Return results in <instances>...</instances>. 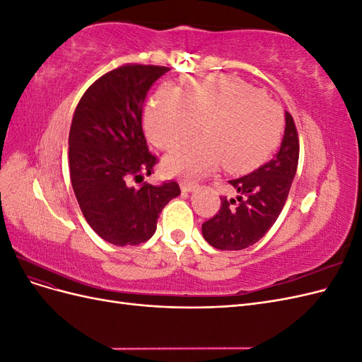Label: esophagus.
<instances>
[{
  "label": "esophagus",
  "mask_w": 362,
  "mask_h": 362,
  "mask_svg": "<svg viewBox=\"0 0 362 362\" xmlns=\"http://www.w3.org/2000/svg\"><path fill=\"white\" fill-rule=\"evenodd\" d=\"M196 189H198V182L189 181V180L181 181V190H182V192H193V190H196Z\"/></svg>",
  "instance_id": "esophagus-1"
}]
</instances>
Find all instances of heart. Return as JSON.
<instances>
[{
  "label": "heart",
  "mask_w": 362,
  "mask_h": 362,
  "mask_svg": "<svg viewBox=\"0 0 362 362\" xmlns=\"http://www.w3.org/2000/svg\"><path fill=\"white\" fill-rule=\"evenodd\" d=\"M201 122L205 137L168 156L169 172L201 175L221 161L228 172L255 168L279 144L284 115L275 101L231 75L190 78L182 92L163 86L146 110L148 134L161 149L192 139Z\"/></svg>",
  "instance_id": "b5f03b06"
}]
</instances>
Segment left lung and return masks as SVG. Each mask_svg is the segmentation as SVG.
Instances as JSON below:
<instances>
[{"mask_svg":"<svg viewBox=\"0 0 362 362\" xmlns=\"http://www.w3.org/2000/svg\"><path fill=\"white\" fill-rule=\"evenodd\" d=\"M299 161V136L286 113V131L278 154L252 173L229 180L237 198L221 196L218 211L202 223V235L213 247L240 250L255 245L276 222L288 198Z\"/></svg>","mask_w":362,"mask_h":362,"instance_id":"obj_1","label":"left lung"}]
</instances>
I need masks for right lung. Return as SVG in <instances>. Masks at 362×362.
<instances>
[{
    "label": "right lung",
    "mask_w": 362,
    "mask_h": 362,
    "mask_svg": "<svg viewBox=\"0 0 362 362\" xmlns=\"http://www.w3.org/2000/svg\"><path fill=\"white\" fill-rule=\"evenodd\" d=\"M166 66L128 63L100 76L80 100L69 131V170L84 218L105 242L140 245L154 235L160 213L181 193L178 182L131 180L157 164L141 127L145 98Z\"/></svg>",
    "instance_id": "add662e5"
}]
</instances>
